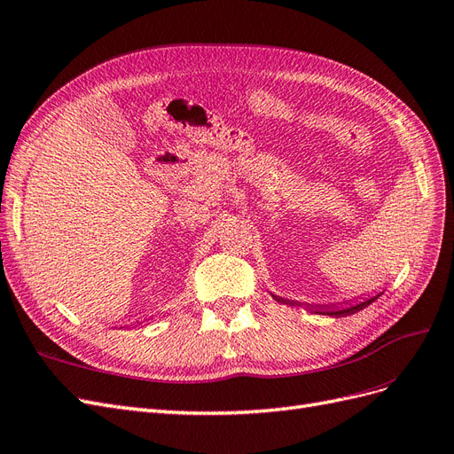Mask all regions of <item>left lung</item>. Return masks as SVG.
Here are the masks:
<instances>
[{
	"instance_id": "8db88e82",
	"label": "left lung",
	"mask_w": 454,
	"mask_h": 454,
	"mask_svg": "<svg viewBox=\"0 0 454 454\" xmlns=\"http://www.w3.org/2000/svg\"><path fill=\"white\" fill-rule=\"evenodd\" d=\"M274 299L277 301H280V303H290V305H295L294 301H286V299H282V297H277V295H272ZM380 297V294H377V295H373V297H367V299H364V301H360V303H354V305H348V307H335V305H332V307H318L316 309V312H320V314H329V316H347V314H354V312H358V310H362V309H365L367 305H371L373 303L375 299H379ZM309 310H314V307H309Z\"/></svg>"
}]
</instances>
